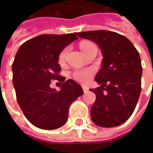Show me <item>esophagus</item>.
Instances as JSON below:
<instances>
[{
    "mask_svg": "<svg viewBox=\"0 0 153 153\" xmlns=\"http://www.w3.org/2000/svg\"><path fill=\"white\" fill-rule=\"evenodd\" d=\"M82 89H83V92H84V93L88 92V88L87 86H82Z\"/></svg>",
    "mask_w": 153,
    "mask_h": 153,
    "instance_id": "34e87169",
    "label": "esophagus"
}]
</instances>
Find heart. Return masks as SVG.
Returning <instances> with one entry per match:
<instances>
[{
  "label": "heart",
  "mask_w": 153,
  "mask_h": 153,
  "mask_svg": "<svg viewBox=\"0 0 153 153\" xmlns=\"http://www.w3.org/2000/svg\"><path fill=\"white\" fill-rule=\"evenodd\" d=\"M91 45H93V44L88 42H83L80 43L79 48H80L81 51L83 52V54H85L86 51L88 50V48ZM67 51H68V48H65L59 54V56H58V62L60 64H63L65 62ZM93 74H94V69H92V68H85V69H79V70L74 71L73 73V77L78 82L87 83L88 81H89V79H91V77H92Z\"/></svg>",
  "instance_id": "1"
}]
</instances>
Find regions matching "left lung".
<instances>
[{
    "label": "left lung",
    "instance_id": "left-lung-1",
    "mask_svg": "<svg viewBox=\"0 0 153 153\" xmlns=\"http://www.w3.org/2000/svg\"><path fill=\"white\" fill-rule=\"evenodd\" d=\"M100 48L101 69L95 77L100 87L90 91L96 101L90 109L93 122L103 128L123 124L133 113L141 93V58L133 43L125 36L105 30L77 33Z\"/></svg>",
    "mask_w": 153,
    "mask_h": 153
}]
</instances>
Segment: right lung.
<instances>
[{"label": "right lung", "mask_w": 153, "mask_h": 153, "mask_svg": "<svg viewBox=\"0 0 153 153\" xmlns=\"http://www.w3.org/2000/svg\"><path fill=\"white\" fill-rule=\"evenodd\" d=\"M76 35L42 34L23 43L16 54L12 81L16 100L26 119L39 128L51 130L65 125L71 104L83 94L76 81L58 75V56L78 39ZM52 79L63 82L59 91L50 88Z\"/></svg>", "instance_id": "obj_1"}]
</instances>
